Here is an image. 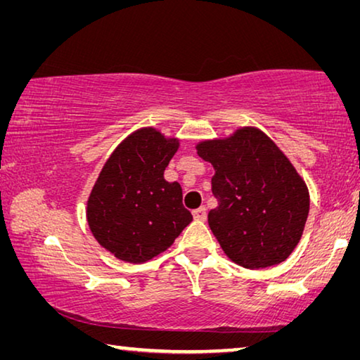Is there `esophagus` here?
<instances>
[{"label":"esophagus","mask_w":360,"mask_h":360,"mask_svg":"<svg viewBox=\"0 0 360 360\" xmlns=\"http://www.w3.org/2000/svg\"><path fill=\"white\" fill-rule=\"evenodd\" d=\"M193 217L197 219V221H205V219H206V208H205V206H200V208L193 210Z\"/></svg>","instance_id":"34e87169"}]
</instances>
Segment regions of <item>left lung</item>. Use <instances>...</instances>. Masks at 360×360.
Masks as SVG:
<instances>
[{"label":"left lung","instance_id":"left-lung-1","mask_svg":"<svg viewBox=\"0 0 360 360\" xmlns=\"http://www.w3.org/2000/svg\"><path fill=\"white\" fill-rule=\"evenodd\" d=\"M197 154L214 167L217 206L208 224L227 257L251 270L288 259L302 238L309 193L283 150L264 131L243 127L198 143Z\"/></svg>","mask_w":360,"mask_h":360}]
</instances>
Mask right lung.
<instances>
[{
    "mask_svg": "<svg viewBox=\"0 0 360 360\" xmlns=\"http://www.w3.org/2000/svg\"><path fill=\"white\" fill-rule=\"evenodd\" d=\"M178 148L176 138L146 127L127 136L106 160L87 200V222L114 257L148 262L192 222L181 186L163 178Z\"/></svg>",
    "mask_w": 360,
    "mask_h": 360,
    "instance_id": "obj_1",
    "label": "right lung"
}]
</instances>
